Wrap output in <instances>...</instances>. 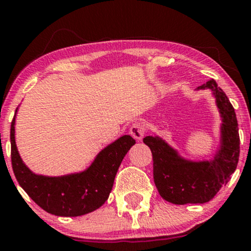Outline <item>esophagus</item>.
<instances>
[{
  "label": "esophagus",
  "instance_id": "obj_1",
  "mask_svg": "<svg viewBox=\"0 0 251 251\" xmlns=\"http://www.w3.org/2000/svg\"><path fill=\"white\" fill-rule=\"evenodd\" d=\"M145 125L142 122L134 123L131 126V128H129V133H131V135L135 140H142L144 134H145Z\"/></svg>",
  "mask_w": 251,
  "mask_h": 251
}]
</instances>
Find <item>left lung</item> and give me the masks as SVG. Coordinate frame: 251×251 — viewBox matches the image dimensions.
Segmentation results:
<instances>
[{
  "instance_id": "8db88e82",
  "label": "left lung",
  "mask_w": 251,
  "mask_h": 251,
  "mask_svg": "<svg viewBox=\"0 0 251 251\" xmlns=\"http://www.w3.org/2000/svg\"><path fill=\"white\" fill-rule=\"evenodd\" d=\"M210 89L222 118L220 149L211 160H189L158 135H148L143 142L153 158V179L158 192L174 204H203L211 201L237 168L240 134L235 109L214 79L197 87Z\"/></svg>"
}]
</instances>
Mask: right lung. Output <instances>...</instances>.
I'll list each match as a JSON object with an SVG mask.
<instances>
[{
	"instance_id": "1",
	"label": "right lung",
	"mask_w": 251,
	"mask_h": 251,
	"mask_svg": "<svg viewBox=\"0 0 251 251\" xmlns=\"http://www.w3.org/2000/svg\"><path fill=\"white\" fill-rule=\"evenodd\" d=\"M15 111L10 127L11 165L20 186L40 208L51 215L76 217L99 209L107 201L114 178L128 150L135 144L123 135L97 154L85 171L59 177L36 175L21 159L15 143Z\"/></svg>"
}]
</instances>
